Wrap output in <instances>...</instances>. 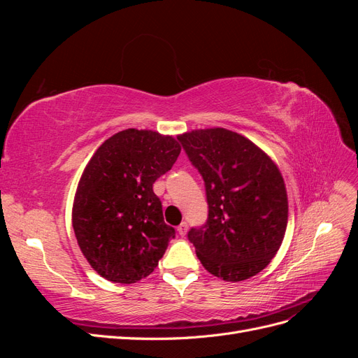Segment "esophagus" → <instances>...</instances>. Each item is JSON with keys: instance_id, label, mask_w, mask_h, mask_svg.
<instances>
[{"instance_id": "1", "label": "esophagus", "mask_w": 358, "mask_h": 358, "mask_svg": "<svg viewBox=\"0 0 358 358\" xmlns=\"http://www.w3.org/2000/svg\"><path fill=\"white\" fill-rule=\"evenodd\" d=\"M187 231H188V224L187 222H182L179 227H178V233L183 237L187 234Z\"/></svg>"}]
</instances>
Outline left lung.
<instances>
[{"instance_id": "obj_1", "label": "left lung", "mask_w": 358, "mask_h": 358, "mask_svg": "<svg viewBox=\"0 0 358 358\" xmlns=\"http://www.w3.org/2000/svg\"><path fill=\"white\" fill-rule=\"evenodd\" d=\"M206 185L209 218L191 229L203 267L239 282L268 266L282 245L288 197L276 162L245 136L204 128L178 136Z\"/></svg>"}]
</instances>
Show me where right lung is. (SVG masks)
Masks as SVG:
<instances>
[{
    "label": "right lung",
    "mask_w": 358,
    "mask_h": 358,
    "mask_svg": "<svg viewBox=\"0 0 358 358\" xmlns=\"http://www.w3.org/2000/svg\"><path fill=\"white\" fill-rule=\"evenodd\" d=\"M179 154L173 136L128 128L91 157L74 194L71 221L83 257L100 276L134 284L158 266L175 229L164 222L152 185Z\"/></svg>",
    "instance_id": "obj_1"
}]
</instances>
